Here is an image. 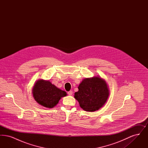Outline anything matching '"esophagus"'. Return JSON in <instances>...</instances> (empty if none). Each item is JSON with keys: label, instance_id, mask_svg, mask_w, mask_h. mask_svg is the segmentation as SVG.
Masks as SVG:
<instances>
[{"label": "esophagus", "instance_id": "34e87169", "mask_svg": "<svg viewBox=\"0 0 148 148\" xmlns=\"http://www.w3.org/2000/svg\"><path fill=\"white\" fill-rule=\"evenodd\" d=\"M68 94L69 95H71L73 94V91L71 90V91L68 92Z\"/></svg>", "mask_w": 148, "mask_h": 148}]
</instances>
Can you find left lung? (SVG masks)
Here are the masks:
<instances>
[{"mask_svg": "<svg viewBox=\"0 0 148 148\" xmlns=\"http://www.w3.org/2000/svg\"><path fill=\"white\" fill-rule=\"evenodd\" d=\"M74 98L85 111L94 112L104 105L109 96L106 81L101 77L87 78L78 86Z\"/></svg>", "mask_w": 148, "mask_h": 148, "instance_id": "8db88e82", "label": "left lung"}]
</instances>
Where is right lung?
Returning <instances> with one entry per match:
<instances>
[{"instance_id": "add662e5", "label": "right lung", "mask_w": 148, "mask_h": 148, "mask_svg": "<svg viewBox=\"0 0 148 148\" xmlns=\"http://www.w3.org/2000/svg\"><path fill=\"white\" fill-rule=\"evenodd\" d=\"M33 95L38 103L51 108L56 106L61 98L66 95V92L58 88L49 81L39 80L33 87Z\"/></svg>"}]
</instances>
